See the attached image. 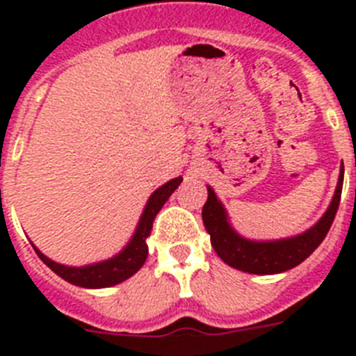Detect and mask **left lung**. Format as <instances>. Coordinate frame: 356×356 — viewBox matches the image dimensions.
<instances>
[{
    "label": "left lung",
    "mask_w": 356,
    "mask_h": 356,
    "mask_svg": "<svg viewBox=\"0 0 356 356\" xmlns=\"http://www.w3.org/2000/svg\"><path fill=\"white\" fill-rule=\"evenodd\" d=\"M178 187V180H171L165 185L159 187L155 193L147 197V203L144 207L143 213H140L139 225L135 228L134 235H131L130 241L124 244L119 253H115L114 257L110 259L99 260V262L87 264V266H65V264L55 262L49 257L42 253L39 248L30 242L33 250H35L37 257L42 260L46 266L51 269L55 275H58L60 278H64L69 284L76 285V287L83 289H103V287H112V285H118L124 280H128L130 276H134L135 273L139 271L140 267L146 262L147 254L143 253V237H147V229L145 226L149 225V221H153L160 209L163 207V203L168 201V197L175 193V188ZM219 250V248H217Z\"/></svg>",
    "instance_id": "1"
}]
</instances>
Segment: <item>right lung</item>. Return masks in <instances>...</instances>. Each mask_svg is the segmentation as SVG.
<instances>
[{"label":"right lung","instance_id":"obj_1","mask_svg":"<svg viewBox=\"0 0 356 356\" xmlns=\"http://www.w3.org/2000/svg\"><path fill=\"white\" fill-rule=\"evenodd\" d=\"M342 181H344V172L341 171L337 187H335L328 209L319 221L303 234L296 235V237L280 238V241H248V238L241 237L232 226L226 225L228 232H226V237H222V248L217 250V254L229 267L238 269V271L251 273V275H278V273H285L292 267L300 266L305 259L312 254V251L319 246L328 234L333 217L337 213L339 203H341ZM210 205L216 207L221 212L226 222V212L221 207V201L217 200V196L213 194V191L209 193V200H207L203 209ZM225 238H227L226 243L224 242Z\"/></svg>","mask_w":356,"mask_h":356}]
</instances>
